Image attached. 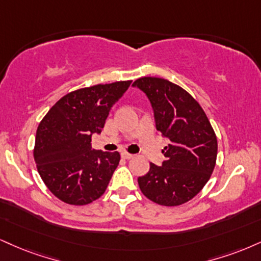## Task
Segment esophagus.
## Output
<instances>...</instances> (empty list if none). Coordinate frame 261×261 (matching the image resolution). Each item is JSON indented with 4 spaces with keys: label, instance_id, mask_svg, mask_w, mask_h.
I'll list each match as a JSON object with an SVG mask.
<instances>
[{
    "label": "esophagus",
    "instance_id": "obj_1",
    "mask_svg": "<svg viewBox=\"0 0 261 261\" xmlns=\"http://www.w3.org/2000/svg\"><path fill=\"white\" fill-rule=\"evenodd\" d=\"M121 156L124 159H131V158H134V154H130V153H126V152H124V153H121Z\"/></svg>",
    "mask_w": 261,
    "mask_h": 261
}]
</instances>
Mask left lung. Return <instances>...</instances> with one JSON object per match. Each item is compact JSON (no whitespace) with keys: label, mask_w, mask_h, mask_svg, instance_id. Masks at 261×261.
<instances>
[{"label":"left lung","mask_w":261,"mask_h":261,"mask_svg":"<svg viewBox=\"0 0 261 261\" xmlns=\"http://www.w3.org/2000/svg\"><path fill=\"white\" fill-rule=\"evenodd\" d=\"M133 86L148 97L156 130L168 137L162 166L150 163L139 177L147 198L165 206H176L197 196L212 176L218 154V140L199 103L186 90L162 77L144 76Z\"/></svg>","instance_id":"obj_1"}]
</instances>
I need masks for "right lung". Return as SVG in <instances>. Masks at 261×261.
I'll return each instance as SVG.
<instances>
[{
    "label": "right lung",
    "mask_w": 261,
    "mask_h": 261,
    "mask_svg": "<svg viewBox=\"0 0 261 261\" xmlns=\"http://www.w3.org/2000/svg\"><path fill=\"white\" fill-rule=\"evenodd\" d=\"M130 84L117 81L73 91L41 120L34 159L47 188L62 202L85 205L106 192L120 154L92 149L91 137L100 134L113 105Z\"/></svg>",
    "instance_id": "right-lung-1"
}]
</instances>
